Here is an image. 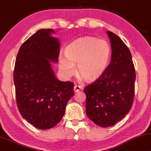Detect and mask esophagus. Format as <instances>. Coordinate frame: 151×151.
Instances as JSON below:
<instances>
[{"instance_id":"obj_1","label":"esophagus","mask_w":151,"mask_h":151,"mask_svg":"<svg viewBox=\"0 0 151 151\" xmlns=\"http://www.w3.org/2000/svg\"><path fill=\"white\" fill-rule=\"evenodd\" d=\"M81 89V86H79V85H74V92H78L79 91H80Z\"/></svg>"}]
</instances>
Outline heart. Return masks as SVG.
Here are the masks:
<instances>
[{"label": "heart", "mask_w": 151, "mask_h": 151, "mask_svg": "<svg viewBox=\"0 0 151 151\" xmlns=\"http://www.w3.org/2000/svg\"><path fill=\"white\" fill-rule=\"evenodd\" d=\"M111 47L104 39L83 37L71 43L65 54L59 55V68L65 79H70L76 72L86 80H93L103 73L110 60Z\"/></svg>", "instance_id": "heart-1"}]
</instances>
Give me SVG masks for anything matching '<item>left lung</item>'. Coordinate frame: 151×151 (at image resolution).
I'll return each instance as SVG.
<instances>
[{
  "instance_id": "left-lung-1",
  "label": "left lung",
  "mask_w": 151,
  "mask_h": 151,
  "mask_svg": "<svg viewBox=\"0 0 151 151\" xmlns=\"http://www.w3.org/2000/svg\"><path fill=\"white\" fill-rule=\"evenodd\" d=\"M112 58L103 73L84 88L86 113L98 126L115 125L129 112L133 104L136 73L132 54L119 36L107 32Z\"/></svg>"
}]
</instances>
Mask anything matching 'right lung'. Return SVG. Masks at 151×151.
<instances>
[{
    "label": "right lung",
    "mask_w": 151,
    "mask_h": 151,
    "mask_svg": "<svg viewBox=\"0 0 151 151\" xmlns=\"http://www.w3.org/2000/svg\"><path fill=\"white\" fill-rule=\"evenodd\" d=\"M51 29H40L22 45L14 65L13 79L18 110L40 129L54 127L64 115L74 96V83L55 77L50 62L57 63L60 42Z\"/></svg>",
    "instance_id": "right-lung-1"
}]
</instances>
